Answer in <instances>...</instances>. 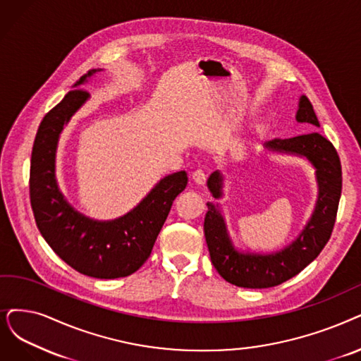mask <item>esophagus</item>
<instances>
[{"instance_id":"34e87169","label":"esophagus","mask_w":361,"mask_h":361,"mask_svg":"<svg viewBox=\"0 0 361 361\" xmlns=\"http://www.w3.org/2000/svg\"><path fill=\"white\" fill-rule=\"evenodd\" d=\"M192 180L197 183V185H204L206 180H207V175L203 171V170H195L192 173Z\"/></svg>"}]
</instances>
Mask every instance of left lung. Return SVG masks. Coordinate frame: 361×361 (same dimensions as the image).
Segmentation results:
<instances>
[{
	"mask_svg": "<svg viewBox=\"0 0 361 361\" xmlns=\"http://www.w3.org/2000/svg\"><path fill=\"white\" fill-rule=\"evenodd\" d=\"M296 121L320 127L307 96H300L299 99ZM265 148L305 157L315 169L319 197L311 218L299 237L283 250L269 255L238 252L228 235L225 219L218 206L207 203L204 237L212 264L224 280L247 289H267L279 286L295 277L320 255L334 231L342 191L339 155L335 147L320 133L274 139L265 143ZM222 182L224 176L221 171H213L207 179V186L214 198L222 197Z\"/></svg>",
	"mask_w": 361,
	"mask_h": 361,
	"instance_id": "obj_1",
	"label": "left lung"
}]
</instances>
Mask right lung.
<instances>
[{"label":"right lung","instance_id":"add662e5","mask_svg":"<svg viewBox=\"0 0 361 361\" xmlns=\"http://www.w3.org/2000/svg\"><path fill=\"white\" fill-rule=\"evenodd\" d=\"M100 69H92L74 84L42 118L34 140L30 195L41 235L71 268L94 279H120L136 272L149 257L173 201L186 188V171L158 182L140 203L114 221H94L65 200L56 180V149L65 124L90 97L82 84Z\"/></svg>","mask_w":361,"mask_h":361}]
</instances>
